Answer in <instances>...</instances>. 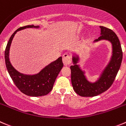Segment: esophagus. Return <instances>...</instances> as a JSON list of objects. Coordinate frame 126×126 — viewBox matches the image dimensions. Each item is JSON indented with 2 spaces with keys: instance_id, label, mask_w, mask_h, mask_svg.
Wrapping results in <instances>:
<instances>
[{
  "instance_id": "34e87169",
  "label": "esophagus",
  "mask_w": 126,
  "mask_h": 126,
  "mask_svg": "<svg viewBox=\"0 0 126 126\" xmlns=\"http://www.w3.org/2000/svg\"><path fill=\"white\" fill-rule=\"evenodd\" d=\"M63 63L64 66L69 65L71 63V59L69 55L67 53H65L63 55Z\"/></svg>"
}]
</instances>
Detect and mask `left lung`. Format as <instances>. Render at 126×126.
<instances>
[{"label":"left lung","mask_w":126,"mask_h":126,"mask_svg":"<svg viewBox=\"0 0 126 126\" xmlns=\"http://www.w3.org/2000/svg\"><path fill=\"white\" fill-rule=\"evenodd\" d=\"M101 35L94 43L101 40H107L112 46V55L109 62L94 82L89 81L86 76V71L82 70L79 62V55L74 53L72 56L73 65L70 66L71 79L73 90L76 93L83 97H93L103 93L112 85L118 73L122 60L123 51L119 40L116 34L111 29L99 26Z\"/></svg>","instance_id":"8db88e82"}]
</instances>
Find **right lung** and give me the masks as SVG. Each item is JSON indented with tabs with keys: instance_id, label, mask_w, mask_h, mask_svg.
I'll list each match as a JSON object with an SVG mask.
<instances>
[{
	"instance_id": "add662e5",
	"label": "right lung",
	"mask_w": 126,
	"mask_h": 126,
	"mask_svg": "<svg viewBox=\"0 0 126 126\" xmlns=\"http://www.w3.org/2000/svg\"><path fill=\"white\" fill-rule=\"evenodd\" d=\"M38 25H27L17 29L10 36L5 51V61L7 70L14 84L25 94L32 97L42 96L48 94L52 90L54 83L63 66L62 57L44 67L39 73L35 75H25L17 71L11 64L9 58L10 48L14 36L17 32L27 28L38 29Z\"/></svg>"
}]
</instances>
